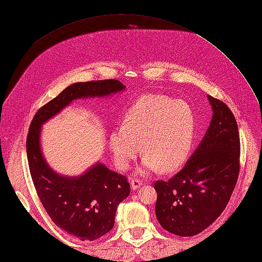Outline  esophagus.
I'll list each match as a JSON object with an SVG mask.
<instances>
[{
  "label": "esophagus",
  "instance_id": "1",
  "mask_svg": "<svg viewBox=\"0 0 262 262\" xmlns=\"http://www.w3.org/2000/svg\"><path fill=\"white\" fill-rule=\"evenodd\" d=\"M142 185H143V182L138 179H132V181H130V187L133 190H136V189L142 187Z\"/></svg>",
  "mask_w": 262,
  "mask_h": 262
}]
</instances>
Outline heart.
Listing matches in <instances>:
<instances>
[{
	"label": "heart",
	"mask_w": 262,
	"mask_h": 262,
	"mask_svg": "<svg viewBox=\"0 0 262 262\" xmlns=\"http://www.w3.org/2000/svg\"><path fill=\"white\" fill-rule=\"evenodd\" d=\"M194 116L182 100L159 94L138 98L125 111L121 127L109 134L116 165L127 170L141 152L145 153L137 173L145 176L161 168L172 171L187 160L193 143Z\"/></svg>",
	"instance_id": "b5f03b06"
}]
</instances>
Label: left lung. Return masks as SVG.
Masks as SVG:
<instances>
[{
	"mask_svg": "<svg viewBox=\"0 0 262 262\" xmlns=\"http://www.w3.org/2000/svg\"><path fill=\"white\" fill-rule=\"evenodd\" d=\"M207 98L213 117L202 142L181 171L154 183L159 223L180 236L198 234L223 213L240 171L235 117L223 101Z\"/></svg>",
	"mask_w": 262,
	"mask_h": 262,
	"instance_id": "1",
	"label": "left lung"
}]
</instances>
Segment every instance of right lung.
Here are the masks:
<instances>
[{
    "label": "right lung",
    "instance_id": "right-lung-1",
    "mask_svg": "<svg viewBox=\"0 0 262 262\" xmlns=\"http://www.w3.org/2000/svg\"><path fill=\"white\" fill-rule=\"evenodd\" d=\"M122 90L125 85L117 80L74 83L37 111L28 132L27 158L38 197L54 223L81 241L97 240L113 229L117 207L128 197L130 186L125 176L101 163L77 177L55 172L41 152V126L73 100Z\"/></svg>",
    "mask_w": 262,
    "mask_h": 262
}]
</instances>
